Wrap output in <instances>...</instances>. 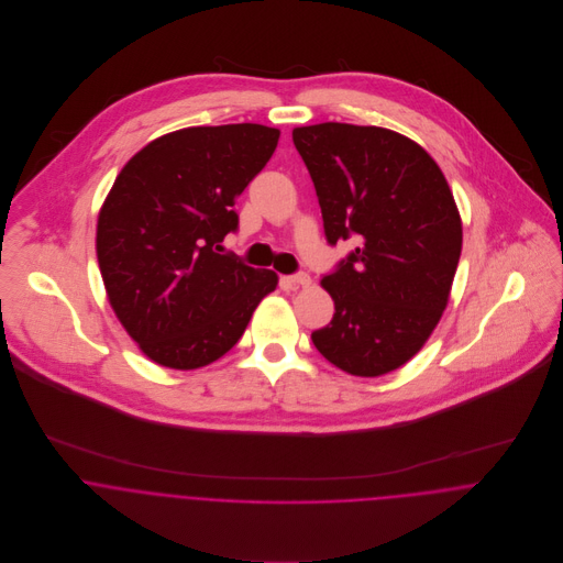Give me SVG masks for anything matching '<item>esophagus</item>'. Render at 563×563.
<instances>
[{"mask_svg": "<svg viewBox=\"0 0 563 563\" xmlns=\"http://www.w3.org/2000/svg\"><path fill=\"white\" fill-rule=\"evenodd\" d=\"M286 279H288V284H292V286H310V284H312V279H310L308 273H295V275H290V277H286Z\"/></svg>", "mask_w": 563, "mask_h": 563, "instance_id": "esophagus-1", "label": "esophagus"}]
</instances>
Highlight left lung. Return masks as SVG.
Segmentation results:
<instances>
[{
	"mask_svg": "<svg viewBox=\"0 0 563 563\" xmlns=\"http://www.w3.org/2000/svg\"><path fill=\"white\" fill-rule=\"evenodd\" d=\"M317 188L324 239L357 246L322 275L335 312L312 331L333 366L379 377L397 371L440 321L462 253V221L433 158L375 125L295 128Z\"/></svg>",
	"mask_w": 563,
	"mask_h": 563,
	"instance_id": "1",
	"label": "left lung"
}]
</instances>
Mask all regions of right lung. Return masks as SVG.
Instances as JSON below:
<instances>
[{
	"label": "right lung",
	"instance_id": "1",
	"mask_svg": "<svg viewBox=\"0 0 563 563\" xmlns=\"http://www.w3.org/2000/svg\"><path fill=\"white\" fill-rule=\"evenodd\" d=\"M279 130L186 128L117 175L97 221V260L117 319L166 368L212 364L241 340L273 271L219 253L239 230L236 197L271 161Z\"/></svg>",
	"mask_w": 563,
	"mask_h": 563
}]
</instances>
